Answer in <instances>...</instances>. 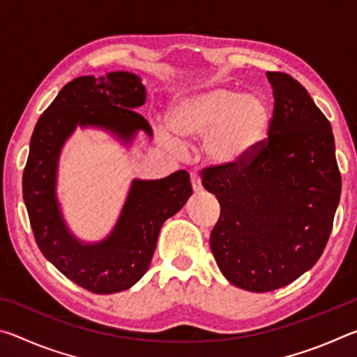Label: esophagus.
Listing matches in <instances>:
<instances>
[{
	"label": "esophagus",
	"instance_id": "obj_1",
	"mask_svg": "<svg viewBox=\"0 0 357 357\" xmlns=\"http://www.w3.org/2000/svg\"><path fill=\"white\" fill-rule=\"evenodd\" d=\"M190 183H192V189H193V192H202L203 185H202V178H200V174L195 173V172H192V173H190Z\"/></svg>",
	"mask_w": 357,
	"mask_h": 357
}]
</instances>
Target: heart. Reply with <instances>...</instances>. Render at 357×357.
<instances>
[{"label":"heart","mask_w":357,"mask_h":357,"mask_svg":"<svg viewBox=\"0 0 357 357\" xmlns=\"http://www.w3.org/2000/svg\"><path fill=\"white\" fill-rule=\"evenodd\" d=\"M269 105L259 96L245 94L229 86H215L206 91L181 96L168 112V129L159 130L160 142L174 153L183 143L204 140L203 149L211 164L231 168L261 148L269 135Z\"/></svg>","instance_id":"heart-1"}]
</instances>
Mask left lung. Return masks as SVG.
Wrapping results in <instances>:
<instances>
[{
  "label": "left lung",
  "instance_id": "1",
  "mask_svg": "<svg viewBox=\"0 0 357 357\" xmlns=\"http://www.w3.org/2000/svg\"><path fill=\"white\" fill-rule=\"evenodd\" d=\"M266 77L274 96L268 140L241 165L203 170V187L220 203L211 250L225 279L253 293L313 268L342 192L329 121L291 75Z\"/></svg>",
  "mask_w": 357,
  "mask_h": 357
}]
</instances>
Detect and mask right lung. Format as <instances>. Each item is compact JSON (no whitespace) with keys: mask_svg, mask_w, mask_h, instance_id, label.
<instances>
[{"mask_svg":"<svg viewBox=\"0 0 357 357\" xmlns=\"http://www.w3.org/2000/svg\"><path fill=\"white\" fill-rule=\"evenodd\" d=\"M146 102L137 74L108 72L74 78L58 93L36 124L23 172V200L40 252L78 287L112 294L129 289L146 273L167 219L192 195L189 173L164 179H134L112 231L100 241L78 239L58 200V167L66 142L77 128L108 132L130 146L138 132L153 129L135 110Z\"/></svg>","mask_w":357,"mask_h":357,"instance_id":"right-lung-1","label":"right lung"}]
</instances>
